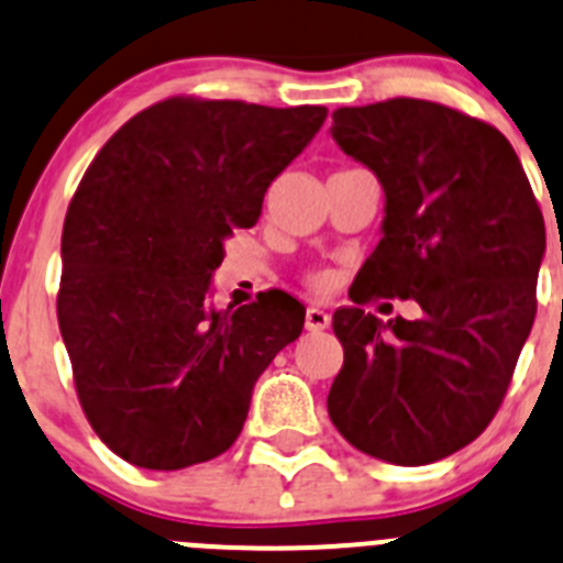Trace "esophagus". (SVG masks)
<instances>
[{
    "instance_id": "esophagus-1",
    "label": "esophagus",
    "mask_w": 563,
    "mask_h": 563,
    "mask_svg": "<svg viewBox=\"0 0 563 563\" xmlns=\"http://www.w3.org/2000/svg\"><path fill=\"white\" fill-rule=\"evenodd\" d=\"M330 313H327V310H321V308H308L305 310V327H308L310 332H321V330H327V327H330Z\"/></svg>"
}]
</instances>
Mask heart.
Returning <instances> with one entry per match:
<instances>
[{
    "mask_svg": "<svg viewBox=\"0 0 563 563\" xmlns=\"http://www.w3.org/2000/svg\"><path fill=\"white\" fill-rule=\"evenodd\" d=\"M310 283H313V286H327V277L324 275H313V277H310Z\"/></svg>",
    "mask_w": 563,
    "mask_h": 563,
    "instance_id": "obj_1",
    "label": "heart"
}]
</instances>
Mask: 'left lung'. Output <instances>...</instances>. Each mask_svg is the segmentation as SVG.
<instances>
[{"label":"left lung","mask_w":563,"mask_h":563,"mask_svg":"<svg viewBox=\"0 0 563 563\" xmlns=\"http://www.w3.org/2000/svg\"><path fill=\"white\" fill-rule=\"evenodd\" d=\"M330 134L385 189L352 302L415 298L421 316L335 310L343 368L327 412L363 454L429 465L473 443L504 401L537 316L542 211L509 140L443 103L341 107Z\"/></svg>","instance_id":"left-lung-1"}]
</instances>
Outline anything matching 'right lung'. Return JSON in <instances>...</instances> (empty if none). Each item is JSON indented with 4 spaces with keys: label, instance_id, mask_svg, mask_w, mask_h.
Here are the masks:
<instances>
[{
    "label": "right lung",
    "instance_id": "obj_1",
    "mask_svg": "<svg viewBox=\"0 0 563 563\" xmlns=\"http://www.w3.org/2000/svg\"><path fill=\"white\" fill-rule=\"evenodd\" d=\"M324 118L167 98L87 167L65 214L57 319L81 409L120 460L181 471L220 456L258 376L302 332L305 308L283 291L214 310L211 275Z\"/></svg>",
    "mask_w": 563,
    "mask_h": 563
}]
</instances>
